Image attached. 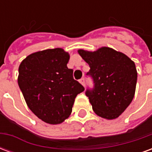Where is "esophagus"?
Wrapping results in <instances>:
<instances>
[{
    "instance_id": "34e87169",
    "label": "esophagus",
    "mask_w": 152,
    "mask_h": 152,
    "mask_svg": "<svg viewBox=\"0 0 152 152\" xmlns=\"http://www.w3.org/2000/svg\"><path fill=\"white\" fill-rule=\"evenodd\" d=\"M80 84H81V85H82V86L85 87V86H86V83H85V79H84V78L80 80Z\"/></svg>"
}]
</instances>
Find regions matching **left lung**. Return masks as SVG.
I'll use <instances>...</instances> for the list:
<instances>
[{
	"label": "left lung",
	"mask_w": 152,
	"mask_h": 152,
	"mask_svg": "<svg viewBox=\"0 0 152 152\" xmlns=\"http://www.w3.org/2000/svg\"><path fill=\"white\" fill-rule=\"evenodd\" d=\"M78 53L89 65L88 75L94 81V89L86 91L94 112L106 120L118 118L135 94L137 72L134 62L110 47L95 51L80 49Z\"/></svg>",
	"instance_id": "1"
}]
</instances>
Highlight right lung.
<instances>
[{"instance_id":"right-lung-1","label":"right lung","mask_w":152,"mask_h":152,"mask_svg":"<svg viewBox=\"0 0 152 152\" xmlns=\"http://www.w3.org/2000/svg\"><path fill=\"white\" fill-rule=\"evenodd\" d=\"M69 58L62 48L48 49L29 54L18 66V84L25 102L47 124H61L69 117L76 97L85 90L66 66Z\"/></svg>"}]
</instances>
